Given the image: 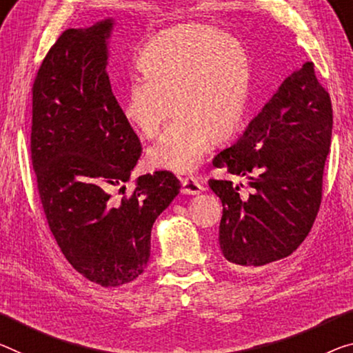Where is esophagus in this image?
Instances as JSON below:
<instances>
[{
    "label": "esophagus",
    "instance_id": "34e87169",
    "mask_svg": "<svg viewBox=\"0 0 353 353\" xmlns=\"http://www.w3.org/2000/svg\"><path fill=\"white\" fill-rule=\"evenodd\" d=\"M205 189L203 183L197 180L194 176H184L181 178V192L183 194H189V195H195L199 192H202Z\"/></svg>",
    "mask_w": 353,
    "mask_h": 353
}]
</instances>
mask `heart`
I'll return each instance as SVG.
<instances>
[{"mask_svg":"<svg viewBox=\"0 0 353 353\" xmlns=\"http://www.w3.org/2000/svg\"><path fill=\"white\" fill-rule=\"evenodd\" d=\"M123 96V117L142 137L153 139L178 117L148 150L156 169L191 172L210 140L224 142L236 131L246 108L251 68L245 46L202 23L178 25L146 42Z\"/></svg>","mask_w":353,"mask_h":353,"instance_id":"obj_1","label":"heart"}]
</instances>
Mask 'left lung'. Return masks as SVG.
<instances>
[{
    "label": "left lung",
    "mask_w": 353,
    "mask_h": 353,
    "mask_svg": "<svg viewBox=\"0 0 353 353\" xmlns=\"http://www.w3.org/2000/svg\"><path fill=\"white\" fill-rule=\"evenodd\" d=\"M333 107L307 61L281 83L262 112L213 164L245 184L210 178L222 202L219 246L230 268L248 271L289 257L305 241L323 194Z\"/></svg>",
    "instance_id": "1"
}]
</instances>
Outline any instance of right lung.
Returning <instances> with one entry per match:
<instances>
[{"instance_id": "right-lung-1", "label": "right lung", "mask_w": 353, "mask_h": 353, "mask_svg": "<svg viewBox=\"0 0 353 353\" xmlns=\"http://www.w3.org/2000/svg\"><path fill=\"white\" fill-rule=\"evenodd\" d=\"M112 25L63 31L31 90V162L48 229L74 270L102 287L143 273L151 227L180 192L178 178L159 170L124 194L142 145L105 70Z\"/></svg>"}]
</instances>
